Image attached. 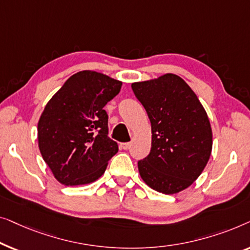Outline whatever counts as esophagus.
Returning a JSON list of instances; mask_svg holds the SVG:
<instances>
[{
	"label": "esophagus",
	"instance_id": "esophagus-1",
	"mask_svg": "<svg viewBox=\"0 0 250 250\" xmlns=\"http://www.w3.org/2000/svg\"><path fill=\"white\" fill-rule=\"evenodd\" d=\"M130 146H131V145H130V143H121L120 144V148L121 149H129L130 148Z\"/></svg>",
	"mask_w": 250,
	"mask_h": 250
}]
</instances>
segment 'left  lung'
<instances>
[{"label": "left lung", "mask_w": 250, "mask_h": 250, "mask_svg": "<svg viewBox=\"0 0 250 250\" xmlns=\"http://www.w3.org/2000/svg\"><path fill=\"white\" fill-rule=\"evenodd\" d=\"M131 88L152 125L150 153L138 161L140 177L154 190L177 194L199 177L209 160L213 140L206 111L173 73L133 83Z\"/></svg>", "instance_id": "1"}]
</instances>
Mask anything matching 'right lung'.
Returning a JSON list of instances; mask_svg holds the SVG:
<instances>
[{
  "label": "right lung",
  "mask_w": 250,
  "mask_h": 250,
  "mask_svg": "<svg viewBox=\"0 0 250 250\" xmlns=\"http://www.w3.org/2000/svg\"><path fill=\"white\" fill-rule=\"evenodd\" d=\"M121 86L119 80L85 70L70 77L45 106L38 121V146L62 185L94 182L118 153V144L107 136L104 106Z\"/></svg>",
  "instance_id": "obj_1"
}]
</instances>
